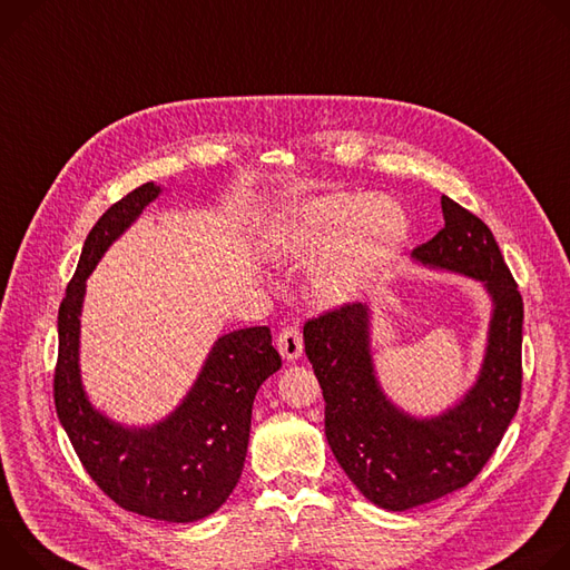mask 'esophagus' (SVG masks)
I'll list each match as a JSON object with an SVG mask.
<instances>
[{
  "instance_id": "esophagus-1",
  "label": "esophagus",
  "mask_w": 570,
  "mask_h": 570,
  "mask_svg": "<svg viewBox=\"0 0 570 570\" xmlns=\"http://www.w3.org/2000/svg\"><path fill=\"white\" fill-rule=\"evenodd\" d=\"M276 348L283 357L287 360H296L301 357L303 353V337H301V331L296 326H287L278 333V340H276Z\"/></svg>"
}]
</instances>
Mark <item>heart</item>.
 <instances>
[{"label":"heart","instance_id":"1","mask_svg":"<svg viewBox=\"0 0 570 570\" xmlns=\"http://www.w3.org/2000/svg\"><path fill=\"white\" fill-rule=\"evenodd\" d=\"M410 230L403 206L364 193H331L298 208L283 235V250L312 258L327 250L312 272V289L337 303L357 294L381 274Z\"/></svg>","mask_w":570,"mask_h":570}]
</instances>
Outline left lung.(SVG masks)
Listing matches in <instances>:
<instances>
[{"instance_id":"1","label":"left lung","mask_w":570,"mask_h":570,"mask_svg":"<svg viewBox=\"0 0 570 570\" xmlns=\"http://www.w3.org/2000/svg\"><path fill=\"white\" fill-rule=\"evenodd\" d=\"M444 228L412 256L482 281L493 301L475 387L436 419L396 410L375 381L368 307L344 303L303 326L305 355L326 401V439L346 475L377 508L405 512L466 487L495 453L521 403L523 298L489 226L441 197Z\"/></svg>"}]
</instances>
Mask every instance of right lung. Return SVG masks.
Masks as SVG:
<instances>
[{
  "label": "right lung",
  "instance_id": "obj_1",
  "mask_svg": "<svg viewBox=\"0 0 570 570\" xmlns=\"http://www.w3.org/2000/svg\"><path fill=\"white\" fill-rule=\"evenodd\" d=\"M158 195L154 183L136 187L88 233L58 307L53 403L83 469L115 504L156 521L189 523L217 512L235 489L248 446L253 399L281 368V355L267 326L242 328L215 342L195 387L165 421L129 430L92 410L79 377L86 278Z\"/></svg>",
  "mask_w": 570,
  "mask_h": 570
}]
</instances>
